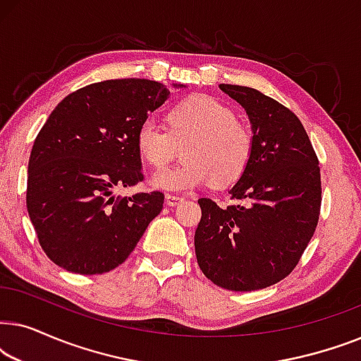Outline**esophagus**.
<instances>
[{"instance_id":"1","label":"esophagus","mask_w":361,"mask_h":361,"mask_svg":"<svg viewBox=\"0 0 361 361\" xmlns=\"http://www.w3.org/2000/svg\"><path fill=\"white\" fill-rule=\"evenodd\" d=\"M180 202H184V197L182 195H177V194H167L166 195V204L174 207V205H179Z\"/></svg>"}]
</instances>
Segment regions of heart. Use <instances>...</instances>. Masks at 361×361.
I'll return each mask as SVG.
<instances>
[{"instance_id":"heart-1","label":"heart","mask_w":361,"mask_h":361,"mask_svg":"<svg viewBox=\"0 0 361 361\" xmlns=\"http://www.w3.org/2000/svg\"><path fill=\"white\" fill-rule=\"evenodd\" d=\"M136 151L145 162L161 169L174 159L177 145H184L180 166L156 172L154 189L190 192L214 182L235 184L253 159L255 135L236 120L235 111L209 95H192L167 113V126L147 116L136 131Z\"/></svg>"}]
</instances>
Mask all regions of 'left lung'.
Instances as JSON below:
<instances>
[{
  "mask_svg": "<svg viewBox=\"0 0 361 361\" xmlns=\"http://www.w3.org/2000/svg\"><path fill=\"white\" fill-rule=\"evenodd\" d=\"M245 108L253 159L230 190L240 204L220 209L199 199L195 255L202 273L228 290H256L293 273L312 238L322 185L312 142L289 108L255 88L221 83Z\"/></svg>",
  "mask_w": 361,
  "mask_h": 361,
  "instance_id": "obj_1",
  "label": "left lung"
}]
</instances>
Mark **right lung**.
Returning <instances> with one entry per match:
<instances>
[{"instance_id": "obj_1", "label": "right lung", "mask_w": 361, "mask_h": 361, "mask_svg": "<svg viewBox=\"0 0 361 361\" xmlns=\"http://www.w3.org/2000/svg\"><path fill=\"white\" fill-rule=\"evenodd\" d=\"M167 97L159 82L116 78L78 88L49 115L29 157L26 205L57 266L77 274L115 269L161 214L162 192H113L145 179L136 131Z\"/></svg>"}]
</instances>
